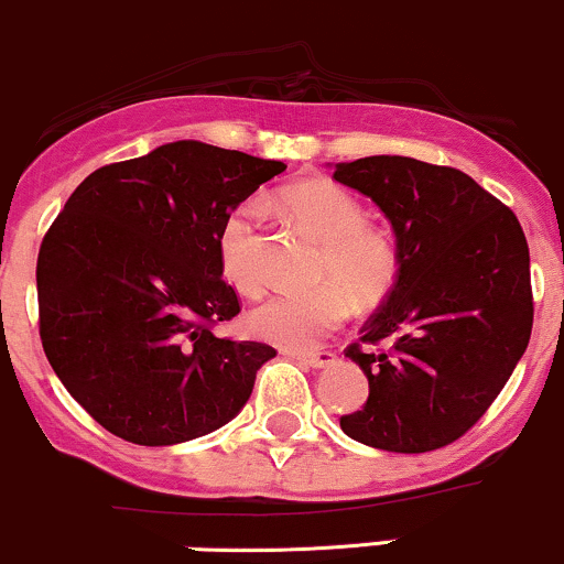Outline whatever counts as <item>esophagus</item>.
Segmentation results:
<instances>
[{
  "instance_id": "esophagus-1",
  "label": "esophagus",
  "mask_w": 564,
  "mask_h": 564,
  "mask_svg": "<svg viewBox=\"0 0 564 564\" xmlns=\"http://www.w3.org/2000/svg\"><path fill=\"white\" fill-rule=\"evenodd\" d=\"M289 356L296 358V361L307 364V367H313V369L329 367V364H334V352H332V350H326V348H318V350H311V352L289 350Z\"/></svg>"
}]
</instances>
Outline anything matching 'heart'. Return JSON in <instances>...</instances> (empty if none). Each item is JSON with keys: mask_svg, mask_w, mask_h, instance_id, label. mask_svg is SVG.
<instances>
[{"mask_svg": "<svg viewBox=\"0 0 564 564\" xmlns=\"http://www.w3.org/2000/svg\"><path fill=\"white\" fill-rule=\"evenodd\" d=\"M283 212L300 230L324 246L318 264V292L264 296L246 318L253 337L289 350L318 345L343 326L352 300L375 305L393 289L401 253L393 232L369 225L367 208L352 192L326 178L292 184L281 192ZM219 259L227 281L240 292H257L262 283V206L240 203L219 230Z\"/></svg>", "mask_w": 564, "mask_h": 564, "instance_id": "1", "label": "heart"}]
</instances>
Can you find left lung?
<instances>
[{
  "instance_id": "left-lung-1",
  "label": "left lung",
  "mask_w": 564,
  "mask_h": 564,
  "mask_svg": "<svg viewBox=\"0 0 564 564\" xmlns=\"http://www.w3.org/2000/svg\"><path fill=\"white\" fill-rule=\"evenodd\" d=\"M334 178L391 219L401 268L345 348L369 399L339 425L388 453H431L481 417L533 332L530 249L509 206L468 173L399 154L339 163ZM382 338L388 351H375Z\"/></svg>"
}]
</instances>
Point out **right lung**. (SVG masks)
I'll return each mask as SVG.
<instances>
[{
	"instance_id": "add662e5",
	"label": "right lung",
	"mask_w": 564,
	"mask_h": 564,
	"mask_svg": "<svg viewBox=\"0 0 564 564\" xmlns=\"http://www.w3.org/2000/svg\"><path fill=\"white\" fill-rule=\"evenodd\" d=\"M286 171L203 141H173L93 171L36 257L40 337L53 372L115 436L144 447L206 436L243 410L275 348L216 337L240 313L219 230Z\"/></svg>"
}]
</instances>
